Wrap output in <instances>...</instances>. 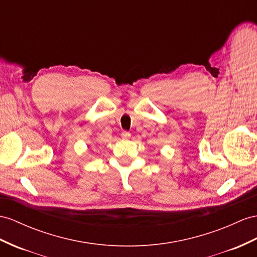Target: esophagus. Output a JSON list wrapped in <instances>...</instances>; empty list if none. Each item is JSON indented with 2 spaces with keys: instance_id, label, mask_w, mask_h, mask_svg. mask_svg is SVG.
I'll list each match as a JSON object with an SVG mask.
<instances>
[{
  "instance_id": "1",
  "label": "esophagus",
  "mask_w": 257,
  "mask_h": 257,
  "mask_svg": "<svg viewBox=\"0 0 257 257\" xmlns=\"http://www.w3.org/2000/svg\"><path fill=\"white\" fill-rule=\"evenodd\" d=\"M131 137V134L128 133V131H123V133H121V138L122 139H128V138Z\"/></svg>"
}]
</instances>
